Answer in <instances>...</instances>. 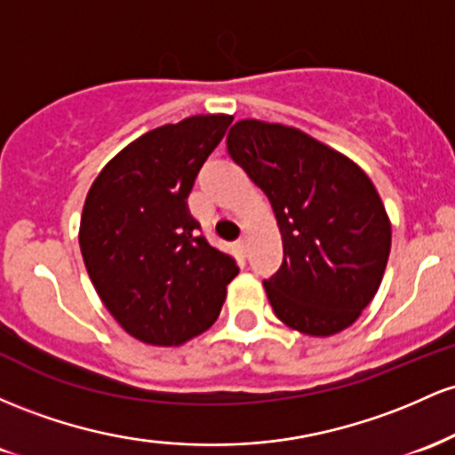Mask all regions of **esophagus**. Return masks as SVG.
Returning <instances> with one entry per match:
<instances>
[{
  "label": "esophagus",
  "instance_id": "1",
  "mask_svg": "<svg viewBox=\"0 0 455 455\" xmlns=\"http://www.w3.org/2000/svg\"><path fill=\"white\" fill-rule=\"evenodd\" d=\"M247 243H249V236H247V234H241V238H238V247H241L243 249V251H244V249H247Z\"/></svg>",
  "mask_w": 455,
  "mask_h": 455
}]
</instances>
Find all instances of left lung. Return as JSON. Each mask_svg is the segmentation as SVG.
<instances>
[{
    "label": "left lung",
    "mask_w": 455,
    "mask_h": 455,
    "mask_svg": "<svg viewBox=\"0 0 455 455\" xmlns=\"http://www.w3.org/2000/svg\"><path fill=\"white\" fill-rule=\"evenodd\" d=\"M228 152L267 193L283 241V262L264 279L282 323L326 338L361 315L379 290L391 226L365 172L305 132L241 120Z\"/></svg>",
    "instance_id": "1"
}]
</instances>
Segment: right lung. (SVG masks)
Returning <instances> with one entry per match:
<instances>
[{
    "instance_id": "right-lung-1",
    "label": "right lung",
    "mask_w": 455,
    "mask_h": 455,
    "mask_svg": "<svg viewBox=\"0 0 455 455\" xmlns=\"http://www.w3.org/2000/svg\"><path fill=\"white\" fill-rule=\"evenodd\" d=\"M229 124V116H193L146 132L107 163L85 197L79 244L92 283L146 344L204 333L238 275L234 255L206 241L187 204Z\"/></svg>"
}]
</instances>
